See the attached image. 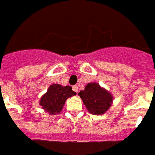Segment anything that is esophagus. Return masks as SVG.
I'll return each instance as SVG.
<instances>
[{"instance_id": "obj_1", "label": "esophagus", "mask_w": 155, "mask_h": 155, "mask_svg": "<svg viewBox=\"0 0 155 155\" xmlns=\"http://www.w3.org/2000/svg\"><path fill=\"white\" fill-rule=\"evenodd\" d=\"M72 90L74 91V92H76V93H78V90H79V88H78V86L77 85L72 86Z\"/></svg>"}]
</instances>
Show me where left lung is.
Returning a JSON list of instances; mask_svg holds the SVG:
<instances>
[{
  "label": "left lung",
  "instance_id": "obj_1",
  "mask_svg": "<svg viewBox=\"0 0 155 155\" xmlns=\"http://www.w3.org/2000/svg\"><path fill=\"white\" fill-rule=\"evenodd\" d=\"M79 95L88 111L93 114H104L110 107L113 101L111 94L96 83L88 84Z\"/></svg>",
  "mask_w": 155,
  "mask_h": 155
}]
</instances>
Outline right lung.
<instances>
[{
  "label": "right lung",
  "instance_id": "obj_1",
  "mask_svg": "<svg viewBox=\"0 0 155 155\" xmlns=\"http://www.w3.org/2000/svg\"><path fill=\"white\" fill-rule=\"evenodd\" d=\"M75 94L71 86L63 87L60 84H52L40 100V105L49 114H58L66 100Z\"/></svg>",
  "mask_w": 155,
  "mask_h": 155
}]
</instances>
